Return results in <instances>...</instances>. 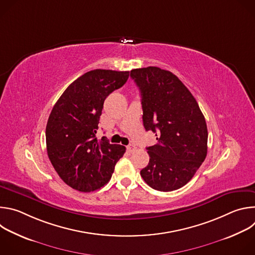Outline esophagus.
<instances>
[{
	"label": "esophagus",
	"mask_w": 255,
	"mask_h": 255,
	"mask_svg": "<svg viewBox=\"0 0 255 255\" xmlns=\"http://www.w3.org/2000/svg\"><path fill=\"white\" fill-rule=\"evenodd\" d=\"M127 150L129 152H134L136 150V146H135V145H133V144H130V145H128V146H127Z\"/></svg>",
	"instance_id": "34e87169"
}]
</instances>
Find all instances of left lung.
I'll list each match as a JSON object with an SVG mask.
<instances>
[{"instance_id": "obj_1", "label": "left lung", "mask_w": 255, "mask_h": 255, "mask_svg": "<svg viewBox=\"0 0 255 255\" xmlns=\"http://www.w3.org/2000/svg\"><path fill=\"white\" fill-rule=\"evenodd\" d=\"M141 93L143 125L157 143L147 147L149 163L140 174L149 187L170 192L192 179L207 156L208 129L200 107L172 72L156 66L132 69Z\"/></svg>"}]
</instances>
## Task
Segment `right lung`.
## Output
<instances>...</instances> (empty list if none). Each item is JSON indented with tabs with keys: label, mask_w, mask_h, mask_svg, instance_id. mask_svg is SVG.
<instances>
[{
	"label": "right lung",
	"mask_w": 255,
	"mask_h": 255,
	"mask_svg": "<svg viewBox=\"0 0 255 255\" xmlns=\"http://www.w3.org/2000/svg\"><path fill=\"white\" fill-rule=\"evenodd\" d=\"M129 71L94 69L71 83L55 103L46 125L48 157L70 188L89 193L110 180L126 147L96 137L105 99L120 89Z\"/></svg>",
	"instance_id": "add662e5"
}]
</instances>
